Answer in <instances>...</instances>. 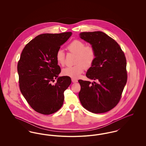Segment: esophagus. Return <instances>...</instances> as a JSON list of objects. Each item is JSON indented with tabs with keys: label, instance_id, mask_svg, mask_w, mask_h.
<instances>
[{
	"label": "esophagus",
	"instance_id": "34e87169",
	"mask_svg": "<svg viewBox=\"0 0 146 146\" xmlns=\"http://www.w3.org/2000/svg\"><path fill=\"white\" fill-rule=\"evenodd\" d=\"M72 82L74 83L78 82V80L76 79H73V78H72Z\"/></svg>",
	"mask_w": 146,
	"mask_h": 146
}]
</instances>
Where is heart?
I'll return each mask as SVG.
<instances>
[{
    "label": "heart",
    "mask_w": 146,
    "mask_h": 146,
    "mask_svg": "<svg viewBox=\"0 0 146 146\" xmlns=\"http://www.w3.org/2000/svg\"><path fill=\"white\" fill-rule=\"evenodd\" d=\"M67 50L72 54L76 55L74 66L64 68L62 74L64 76L75 79L80 76L85 68L91 67L96 58V52L94 48L91 46H86L84 42L76 39L67 46ZM56 61L58 65L63 66L65 63V54L62 50H58L56 54Z\"/></svg>",
    "instance_id": "obj_1"
}]
</instances>
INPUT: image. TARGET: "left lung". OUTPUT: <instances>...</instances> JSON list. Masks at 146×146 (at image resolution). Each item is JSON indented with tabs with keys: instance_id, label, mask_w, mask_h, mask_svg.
Returning a JSON list of instances; mask_svg holds the SVG:
<instances>
[{
	"instance_id": "obj_1",
	"label": "left lung",
	"mask_w": 146,
	"mask_h": 146,
	"mask_svg": "<svg viewBox=\"0 0 146 146\" xmlns=\"http://www.w3.org/2000/svg\"><path fill=\"white\" fill-rule=\"evenodd\" d=\"M80 37L89 42L96 58L86 76L97 82L79 80V98L84 108L103 113L114 108L120 100L127 82L125 54L115 40L102 32H82Z\"/></svg>"
}]
</instances>
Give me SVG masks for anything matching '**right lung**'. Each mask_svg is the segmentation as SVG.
<instances>
[{
    "instance_id": "right-lung-1",
    "label": "right lung",
    "mask_w": 146,
    "mask_h": 146,
    "mask_svg": "<svg viewBox=\"0 0 146 146\" xmlns=\"http://www.w3.org/2000/svg\"><path fill=\"white\" fill-rule=\"evenodd\" d=\"M72 35L64 32L39 35L22 50L17 64L20 89L29 105L38 113L49 115L62 106L64 91L71 79L58 77L61 68L56 54ZM57 77V82L52 85Z\"/></svg>"
}]
</instances>
